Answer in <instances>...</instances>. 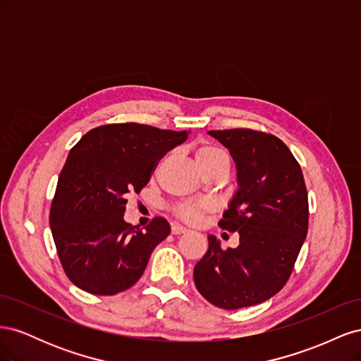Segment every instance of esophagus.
Returning <instances> with one entry per match:
<instances>
[{"mask_svg": "<svg viewBox=\"0 0 361 361\" xmlns=\"http://www.w3.org/2000/svg\"><path fill=\"white\" fill-rule=\"evenodd\" d=\"M188 228L183 227V226H179V224H173L171 226V233L173 235H182V233H187Z\"/></svg>", "mask_w": 361, "mask_h": 361, "instance_id": "1", "label": "esophagus"}]
</instances>
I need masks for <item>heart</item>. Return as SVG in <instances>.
<instances>
[{"mask_svg":"<svg viewBox=\"0 0 361 361\" xmlns=\"http://www.w3.org/2000/svg\"><path fill=\"white\" fill-rule=\"evenodd\" d=\"M227 158V155L224 154V150H221L220 147H216L215 145L211 143H204L200 145L195 150V161H197L199 166H204V164H209L218 159H224ZM211 209V204L207 202H199V203H194V202H183L176 207V214L179 218H182L183 221H188V223H197L202 214L209 211Z\"/></svg>","mask_w":361,"mask_h":361,"instance_id":"1","label":"heart"}]
</instances>
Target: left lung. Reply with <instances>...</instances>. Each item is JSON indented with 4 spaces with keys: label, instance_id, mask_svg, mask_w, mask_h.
Instances as JSON below:
<instances>
[{
    "label": "left lung",
    "instance_id": "8db88e82",
    "mask_svg": "<svg viewBox=\"0 0 361 361\" xmlns=\"http://www.w3.org/2000/svg\"><path fill=\"white\" fill-rule=\"evenodd\" d=\"M228 149L238 190L218 226L239 233L236 248L223 250L214 235L194 267L195 288L226 310L269 300L286 285L309 227L302 171L292 152L271 134L253 129L209 130Z\"/></svg>",
    "mask_w": 361,
    "mask_h": 361
}]
</instances>
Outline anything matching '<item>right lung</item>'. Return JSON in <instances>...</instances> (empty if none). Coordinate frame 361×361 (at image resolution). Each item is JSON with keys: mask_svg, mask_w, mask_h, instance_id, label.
I'll use <instances>...</instances> for the list:
<instances>
[{"mask_svg": "<svg viewBox=\"0 0 361 361\" xmlns=\"http://www.w3.org/2000/svg\"><path fill=\"white\" fill-rule=\"evenodd\" d=\"M188 134L113 123L89 130L71 149L49 224L63 269L75 286L114 295L143 276L152 251L170 235V224L162 216L145 231L126 223V197L146 187L158 161Z\"/></svg>", "mask_w": 361, "mask_h": 361, "instance_id": "obj_1", "label": "right lung"}]
</instances>
